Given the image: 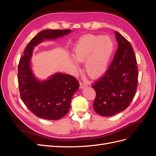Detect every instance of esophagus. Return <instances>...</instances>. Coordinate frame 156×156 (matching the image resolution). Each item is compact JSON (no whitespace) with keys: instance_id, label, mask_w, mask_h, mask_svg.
I'll use <instances>...</instances> for the list:
<instances>
[{"instance_id":"1","label":"esophagus","mask_w":156,"mask_h":156,"mask_svg":"<svg viewBox=\"0 0 156 156\" xmlns=\"http://www.w3.org/2000/svg\"><path fill=\"white\" fill-rule=\"evenodd\" d=\"M87 86V84L83 82H80V88H83Z\"/></svg>"}]
</instances>
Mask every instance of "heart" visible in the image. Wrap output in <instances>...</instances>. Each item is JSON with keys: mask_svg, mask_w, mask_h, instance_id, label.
<instances>
[{"mask_svg": "<svg viewBox=\"0 0 156 156\" xmlns=\"http://www.w3.org/2000/svg\"><path fill=\"white\" fill-rule=\"evenodd\" d=\"M115 49V42L110 36L86 35L80 39L73 50L75 60L84 63L88 75L98 78L105 73Z\"/></svg>", "mask_w": 156, "mask_h": 156, "instance_id": "b5f03b06", "label": "heart"}]
</instances>
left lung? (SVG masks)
<instances>
[{
    "instance_id": "left-lung-1",
    "label": "left lung",
    "mask_w": 156,
    "mask_h": 156,
    "mask_svg": "<svg viewBox=\"0 0 156 156\" xmlns=\"http://www.w3.org/2000/svg\"><path fill=\"white\" fill-rule=\"evenodd\" d=\"M119 46L104 73L92 87L96 95L94 109L98 115L111 116L125 110L134 98L138 84V66L133 48L125 37L115 32Z\"/></svg>"
}]
</instances>
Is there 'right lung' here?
Returning <instances> with one entry per match:
<instances>
[{
	"label": "right lung",
	"instance_id": "right-lung-1",
	"mask_svg": "<svg viewBox=\"0 0 156 156\" xmlns=\"http://www.w3.org/2000/svg\"><path fill=\"white\" fill-rule=\"evenodd\" d=\"M69 29H46L28 44L18 64V84L24 104L36 116L51 120L60 119L69 111L71 99L79 88L77 79L68 74L56 73L44 82L37 81L30 68L34 46L42 41L66 35Z\"/></svg>",
	"mask_w": 156,
	"mask_h": 156
}]
</instances>
